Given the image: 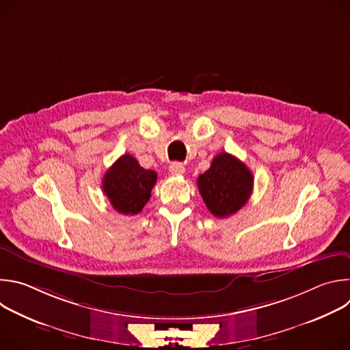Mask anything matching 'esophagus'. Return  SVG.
I'll return each mask as SVG.
<instances>
[{
    "label": "esophagus",
    "mask_w": 350,
    "mask_h": 350,
    "mask_svg": "<svg viewBox=\"0 0 350 350\" xmlns=\"http://www.w3.org/2000/svg\"><path fill=\"white\" fill-rule=\"evenodd\" d=\"M169 172H170L172 176H181V174L185 173V167H184L183 163L174 162V163H172V165L169 166Z\"/></svg>",
    "instance_id": "1"
}]
</instances>
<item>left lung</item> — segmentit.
I'll return each instance as SVG.
<instances>
[{"mask_svg":"<svg viewBox=\"0 0 350 350\" xmlns=\"http://www.w3.org/2000/svg\"><path fill=\"white\" fill-rule=\"evenodd\" d=\"M196 183L209 212L223 219L237 213L247 202L254 174L235 157L220 152Z\"/></svg>","mask_w":350,"mask_h":350,"instance_id":"obj_1","label":"left lung"}]
</instances>
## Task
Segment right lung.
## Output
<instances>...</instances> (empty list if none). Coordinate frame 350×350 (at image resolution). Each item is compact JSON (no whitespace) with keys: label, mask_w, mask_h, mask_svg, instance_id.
I'll return each instance as SVG.
<instances>
[{"label":"right lung","mask_w":350,"mask_h":350,"mask_svg":"<svg viewBox=\"0 0 350 350\" xmlns=\"http://www.w3.org/2000/svg\"><path fill=\"white\" fill-rule=\"evenodd\" d=\"M157 178L154 170L141 167L134 157L124 154L105 173L103 189L116 212L134 216L149 201Z\"/></svg>","instance_id":"1"}]
</instances>
